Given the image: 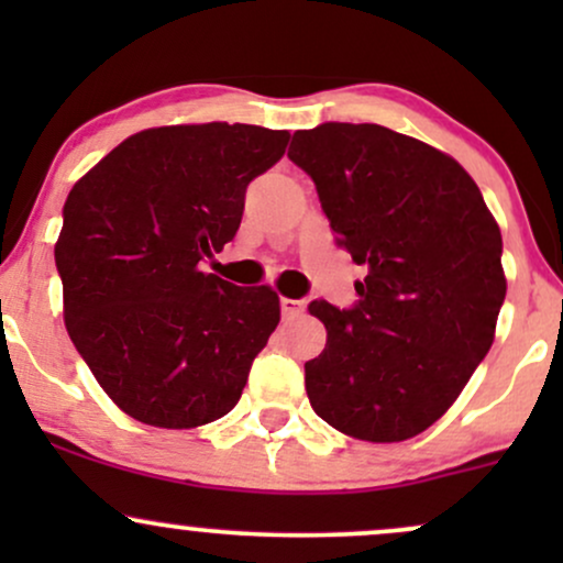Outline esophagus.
<instances>
[{"mask_svg":"<svg viewBox=\"0 0 563 563\" xmlns=\"http://www.w3.org/2000/svg\"><path fill=\"white\" fill-rule=\"evenodd\" d=\"M280 309H283V318H296V314L303 312V301L301 299H280Z\"/></svg>","mask_w":563,"mask_h":563,"instance_id":"obj_1","label":"esophagus"}]
</instances>
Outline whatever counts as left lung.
Masks as SVG:
<instances>
[{
	"label": "left lung",
	"instance_id": "left-lung-1",
	"mask_svg": "<svg viewBox=\"0 0 563 563\" xmlns=\"http://www.w3.org/2000/svg\"><path fill=\"white\" fill-rule=\"evenodd\" d=\"M288 158L312 177L335 243L367 267L352 309L309 303L328 331L303 365L312 410L365 442L421 434L493 346L500 228L455 158L386 126L303 129Z\"/></svg>",
	"mask_w": 563,
	"mask_h": 563
}]
</instances>
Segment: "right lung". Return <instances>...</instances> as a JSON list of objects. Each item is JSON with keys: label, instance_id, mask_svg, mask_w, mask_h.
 Wrapping results in <instances>:
<instances>
[{"label": "right lung", "instance_id": "1", "mask_svg": "<svg viewBox=\"0 0 563 563\" xmlns=\"http://www.w3.org/2000/svg\"><path fill=\"white\" fill-rule=\"evenodd\" d=\"M288 137L224 121L145 129L68 192L55 243L63 318L97 384L134 421L196 429L241 399L280 299L198 264L235 238L245 187L283 158Z\"/></svg>", "mask_w": 563, "mask_h": 563}]
</instances>
